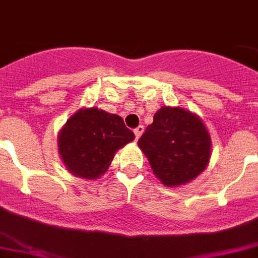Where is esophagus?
<instances>
[{
  "mask_svg": "<svg viewBox=\"0 0 258 258\" xmlns=\"http://www.w3.org/2000/svg\"><path fill=\"white\" fill-rule=\"evenodd\" d=\"M144 131H145V127L142 126V125H140V126H137L136 127V129H134V134H136V138H140L142 136V133H144Z\"/></svg>",
  "mask_w": 258,
  "mask_h": 258,
  "instance_id": "1",
  "label": "esophagus"
}]
</instances>
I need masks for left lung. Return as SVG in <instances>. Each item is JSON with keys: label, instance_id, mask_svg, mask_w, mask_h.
<instances>
[{"label": "left lung", "instance_id": "8db88e82", "mask_svg": "<svg viewBox=\"0 0 258 258\" xmlns=\"http://www.w3.org/2000/svg\"><path fill=\"white\" fill-rule=\"evenodd\" d=\"M138 146L162 184L179 187L206 170L212 141L201 117L180 106H162Z\"/></svg>", "mask_w": 258, "mask_h": 258}]
</instances>
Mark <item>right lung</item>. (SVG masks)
Masks as SVG:
<instances>
[{"mask_svg": "<svg viewBox=\"0 0 258 258\" xmlns=\"http://www.w3.org/2000/svg\"><path fill=\"white\" fill-rule=\"evenodd\" d=\"M134 138L118 114L97 106L80 108L57 133V150L70 174L95 180L108 171L117 150Z\"/></svg>", "mask_w": 258, "mask_h": 258, "instance_id": "obj_1", "label": "right lung"}]
</instances>
